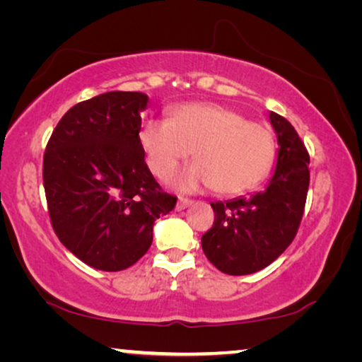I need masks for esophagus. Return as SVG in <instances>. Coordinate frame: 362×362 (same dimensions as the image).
Listing matches in <instances>:
<instances>
[{"label":"esophagus","instance_id":"34e87169","mask_svg":"<svg viewBox=\"0 0 362 362\" xmlns=\"http://www.w3.org/2000/svg\"><path fill=\"white\" fill-rule=\"evenodd\" d=\"M192 204H193L192 199L179 198V199H177V204H175V211H183V209H187V207H189Z\"/></svg>","mask_w":362,"mask_h":362}]
</instances>
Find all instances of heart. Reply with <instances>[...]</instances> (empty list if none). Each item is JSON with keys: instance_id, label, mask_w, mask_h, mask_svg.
<instances>
[{"instance_id": "heart-1", "label": "heart", "mask_w": 362, "mask_h": 362, "mask_svg": "<svg viewBox=\"0 0 362 362\" xmlns=\"http://www.w3.org/2000/svg\"><path fill=\"white\" fill-rule=\"evenodd\" d=\"M146 164L166 180L193 150L196 161L174 179L180 192L214 187L240 194L265 179L274 163V137L259 122L218 103H187L168 119H148L139 131Z\"/></svg>"}]
</instances>
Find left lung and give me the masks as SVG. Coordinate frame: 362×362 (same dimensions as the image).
<instances>
[{
	"label": "left lung",
	"mask_w": 362,
	"mask_h": 362,
	"mask_svg": "<svg viewBox=\"0 0 362 362\" xmlns=\"http://www.w3.org/2000/svg\"><path fill=\"white\" fill-rule=\"evenodd\" d=\"M278 137L274 174L263 192L211 203L216 220L201 238L214 267L243 276L268 267L297 235L310 185V156L289 121L269 112Z\"/></svg>",
	"instance_id": "left-lung-1"
}]
</instances>
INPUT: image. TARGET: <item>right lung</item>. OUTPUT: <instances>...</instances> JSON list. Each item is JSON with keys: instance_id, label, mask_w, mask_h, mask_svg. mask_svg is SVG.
Listing matches in <instances>:
<instances>
[{"instance_id": "add662e5", "label": "right lung", "mask_w": 362, "mask_h": 362, "mask_svg": "<svg viewBox=\"0 0 362 362\" xmlns=\"http://www.w3.org/2000/svg\"><path fill=\"white\" fill-rule=\"evenodd\" d=\"M144 93L112 90L76 103L49 139L42 180L60 243L86 265L121 272L146 254L156 218L174 209L139 142Z\"/></svg>"}]
</instances>
